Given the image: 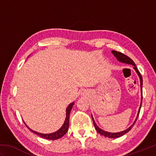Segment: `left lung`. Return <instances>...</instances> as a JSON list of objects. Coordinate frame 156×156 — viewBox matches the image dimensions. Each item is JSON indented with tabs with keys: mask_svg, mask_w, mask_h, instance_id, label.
<instances>
[{
	"mask_svg": "<svg viewBox=\"0 0 156 156\" xmlns=\"http://www.w3.org/2000/svg\"><path fill=\"white\" fill-rule=\"evenodd\" d=\"M111 52H112V54L114 55L115 57L117 58V59L119 62H120L121 63H123V64H127L133 66V69H135V71L136 72V73H137L138 76H139V78H140V88H141V103H140V108H139V110H138V112H137V117H136V118H135V121L133 122V123L132 124L129 128H127V129H125V130H124V131H121V132H117V133H111V132H108V131H105L104 130H102V129H101L97 125V123H96V122L94 120L93 117H92V115H91L92 121H93L94 126V127L96 129V130L97 131V132H98V133H100L101 135H103V136H105V137H108L109 138H118L119 137L122 136V135H125V133H127V132H129V131H130L131 129H132V127H133V125H135V122H136L137 119L138 118V116H139V114H140V109H141V104H142V84H143V79H142V76H141V74L140 73V72H139V70L137 69V68L136 67V66H135L134 62L132 60V59L130 58L127 57V55H125V54H122V53H121V52H119V51H115V50H112Z\"/></svg>",
	"mask_w": 156,
	"mask_h": 156,
	"instance_id": "obj_1",
	"label": "left lung"
}]
</instances>
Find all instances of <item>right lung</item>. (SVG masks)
<instances>
[{"instance_id": "add662e5", "label": "right lung", "mask_w": 156, "mask_h": 156, "mask_svg": "<svg viewBox=\"0 0 156 156\" xmlns=\"http://www.w3.org/2000/svg\"><path fill=\"white\" fill-rule=\"evenodd\" d=\"M74 105V102H72V103L69 104L68 107L66 108V119H65V121L64 124L62 125V127H60V129H59L57 131H55L54 133H39V132L37 131H35L34 130H32L31 129L29 128L28 126L26 125V123L24 122L25 125L27 126V127L30 130L32 133H34L36 135H39V137H41L42 138H44V139H47V140H58V139L61 138L62 137L64 136V135L67 133V131L68 130V128H69V114H70V112L72 108L73 105Z\"/></svg>"}]
</instances>
